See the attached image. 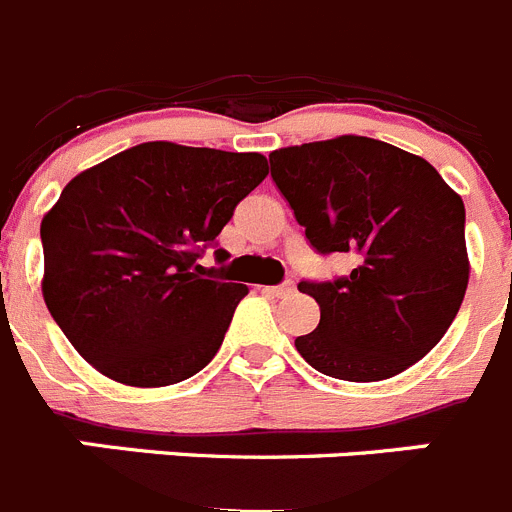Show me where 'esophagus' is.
Wrapping results in <instances>:
<instances>
[{"instance_id": "34e87169", "label": "esophagus", "mask_w": 512, "mask_h": 512, "mask_svg": "<svg viewBox=\"0 0 512 512\" xmlns=\"http://www.w3.org/2000/svg\"><path fill=\"white\" fill-rule=\"evenodd\" d=\"M292 292H294V281H284V284L271 287V294H274V297H289Z\"/></svg>"}]
</instances>
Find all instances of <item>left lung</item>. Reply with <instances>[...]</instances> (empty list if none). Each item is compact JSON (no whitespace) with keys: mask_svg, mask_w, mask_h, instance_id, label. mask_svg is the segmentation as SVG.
I'll list each match as a JSON object with an SVG mask.
<instances>
[{"mask_svg":"<svg viewBox=\"0 0 512 512\" xmlns=\"http://www.w3.org/2000/svg\"><path fill=\"white\" fill-rule=\"evenodd\" d=\"M271 180L322 256L355 269L299 281L320 325L294 340L314 370L340 381L393 378L444 337L467 292L464 203L426 159L368 137L269 154Z\"/></svg>","mask_w":512,"mask_h":512,"instance_id":"left-lung-1","label":"left lung"}]
</instances>
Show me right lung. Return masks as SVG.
I'll return each instance as SVG.
<instances>
[{
	"instance_id": "right-lung-1",
	"label": "right lung",
	"mask_w": 512,
	"mask_h": 512,
	"mask_svg": "<svg viewBox=\"0 0 512 512\" xmlns=\"http://www.w3.org/2000/svg\"><path fill=\"white\" fill-rule=\"evenodd\" d=\"M266 175L256 152L147 142L73 177L40 225L42 297L70 345L126 386L203 370L248 287L198 259Z\"/></svg>"
}]
</instances>
